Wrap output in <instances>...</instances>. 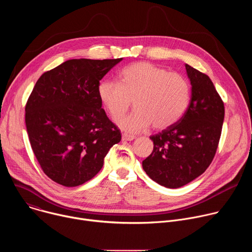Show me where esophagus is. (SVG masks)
Instances as JSON below:
<instances>
[{
    "mask_svg": "<svg viewBox=\"0 0 252 252\" xmlns=\"http://www.w3.org/2000/svg\"><path fill=\"white\" fill-rule=\"evenodd\" d=\"M123 140H126V141H129V140H133L135 139V135H132V134H128V133H123Z\"/></svg>",
    "mask_w": 252,
    "mask_h": 252,
    "instance_id": "1",
    "label": "esophagus"
}]
</instances>
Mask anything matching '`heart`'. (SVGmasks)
<instances>
[{
	"label": "heart",
	"mask_w": 252,
	"mask_h": 252,
	"mask_svg": "<svg viewBox=\"0 0 252 252\" xmlns=\"http://www.w3.org/2000/svg\"><path fill=\"white\" fill-rule=\"evenodd\" d=\"M120 82L105 79L97 85L98 98L113 119L123 116L131 104L135 111L117 121L128 132L150 126L157 129L170 126L188 110L191 90L182 75L147 62L131 63L120 71Z\"/></svg>",
	"instance_id": "heart-1"
}]
</instances>
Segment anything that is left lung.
<instances>
[{
    "instance_id": "8db88e82",
    "label": "left lung",
    "mask_w": 252,
    "mask_h": 252,
    "mask_svg": "<svg viewBox=\"0 0 252 252\" xmlns=\"http://www.w3.org/2000/svg\"><path fill=\"white\" fill-rule=\"evenodd\" d=\"M191 85L188 110L177 123L152 135L154 151L142 168L158 185L182 188L211 163L221 134L224 105L211 80L186 63Z\"/></svg>"
}]
</instances>
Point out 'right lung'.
Here are the masks:
<instances>
[{"label": "right lung", "mask_w": 252, "mask_h": 252, "mask_svg": "<svg viewBox=\"0 0 252 252\" xmlns=\"http://www.w3.org/2000/svg\"><path fill=\"white\" fill-rule=\"evenodd\" d=\"M68 60L43 74L26 104L32 150L44 172L63 187H78L102 167L120 129L97 95L99 81L120 62Z\"/></svg>", "instance_id": "1"}]
</instances>
